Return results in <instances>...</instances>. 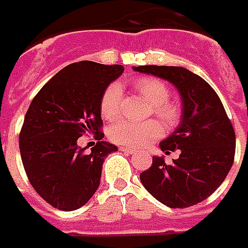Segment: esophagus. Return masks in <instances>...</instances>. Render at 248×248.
<instances>
[{
	"mask_svg": "<svg viewBox=\"0 0 248 248\" xmlns=\"http://www.w3.org/2000/svg\"><path fill=\"white\" fill-rule=\"evenodd\" d=\"M120 151H123V152H125V154H129V155H131V154H135V152H136V151H135V149H133V148H131V147H120Z\"/></svg>",
	"mask_w": 248,
	"mask_h": 248,
	"instance_id": "1",
	"label": "esophagus"
}]
</instances>
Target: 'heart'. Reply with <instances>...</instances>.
Returning <instances> with one entry per match:
<instances>
[{"instance_id": "1", "label": "heart", "mask_w": 248, "mask_h": 248, "mask_svg": "<svg viewBox=\"0 0 248 248\" xmlns=\"http://www.w3.org/2000/svg\"><path fill=\"white\" fill-rule=\"evenodd\" d=\"M135 88L152 107V112L167 125H175L182 117L179 105L168 101L170 89L164 82L156 77H140L135 81ZM123 93L119 84H110L100 100V112L107 120H112L120 115ZM163 128L155 120L131 121L119 120L108 129V136L116 144L128 147H143L159 139Z\"/></svg>"}]
</instances>
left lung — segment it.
I'll list each match as a JSON object with an SVG mask.
<instances>
[{
    "instance_id": "1",
    "label": "left lung",
    "mask_w": 248,
    "mask_h": 248,
    "mask_svg": "<svg viewBox=\"0 0 248 248\" xmlns=\"http://www.w3.org/2000/svg\"><path fill=\"white\" fill-rule=\"evenodd\" d=\"M133 69L172 82L183 104L180 125L160 143L166 154L179 151L180 155L172 164L154 156L140 180L155 199L171 208L198 204L217 191L233 163L235 132L222 101L208 82L182 66Z\"/></svg>"
}]
</instances>
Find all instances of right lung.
Returning a JSON list of instances; mask_svg holds the SVG:
<instances>
[{
    "label": "right lung",
    "mask_w": 248,
    "mask_h": 248,
    "mask_svg": "<svg viewBox=\"0 0 248 248\" xmlns=\"http://www.w3.org/2000/svg\"><path fill=\"white\" fill-rule=\"evenodd\" d=\"M123 65L80 61L54 75L31 100L20 132V152L31 187L49 204L73 211L100 186L103 163L117 151L104 138L100 100ZM94 133L91 153L77 140Z\"/></svg>",
    "instance_id": "obj_1"
}]
</instances>
